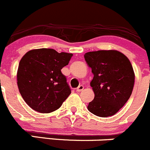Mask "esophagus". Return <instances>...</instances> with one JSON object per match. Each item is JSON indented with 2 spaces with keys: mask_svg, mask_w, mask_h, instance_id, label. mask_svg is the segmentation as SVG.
I'll list each match as a JSON object with an SVG mask.
<instances>
[{
  "mask_svg": "<svg viewBox=\"0 0 150 150\" xmlns=\"http://www.w3.org/2000/svg\"><path fill=\"white\" fill-rule=\"evenodd\" d=\"M83 89H84V86H82V85H79V86L76 88V91H78V92H81V91H83Z\"/></svg>",
  "mask_w": 150,
  "mask_h": 150,
  "instance_id": "1",
  "label": "esophagus"
}]
</instances>
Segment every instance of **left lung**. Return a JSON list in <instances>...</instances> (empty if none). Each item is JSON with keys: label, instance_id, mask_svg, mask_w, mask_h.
Masks as SVG:
<instances>
[{"label": "left lung", "instance_id": "8db88e82", "mask_svg": "<svg viewBox=\"0 0 150 150\" xmlns=\"http://www.w3.org/2000/svg\"><path fill=\"white\" fill-rule=\"evenodd\" d=\"M84 57L93 74L91 86L95 96L88 110L99 117L113 115L132 94L135 74L130 61L116 50L91 51Z\"/></svg>", "mask_w": 150, "mask_h": 150}]
</instances>
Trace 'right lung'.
Here are the masks:
<instances>
[{"label": "right lung", "mask_w": 150, "mask_h": 150, "mask_svg": "<svg viewBox=\"0 0 150 150\" xmlns=\"http://www.w3.org/2000/svg\"><path fill=\"white\" fill-rule=\"evenodd\" d=\"M72 56L52 48H38L23 57L17 73L18 86L30 108L41 113L60 108L71 93L61 69Z\"/></svg>", "instance_id": "add662e5"}]
</instances>
